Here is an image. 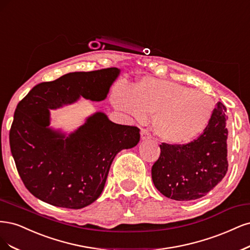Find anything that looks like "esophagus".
I'll return each instance as SVG.
<instances>
[{"label":"esophagus","mask_w":250,"mask_h":250,"mask_svg":"<svg viewBox=\"0 0 250 250\" xmlns=\"http://www.w3.org/2000/svg\"><path fill=\"white\" fill-rule=\"evenodd\" d=\"M151 138V134L146 130V128H142L141 130V139L142 140H148Z\"/></svg>","instance_id":"1"}]
</instances>
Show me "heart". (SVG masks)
I'll list each match as a JSON object with an SVG mask.
<instances>
[{
  "label": "heart",
  "mask_w": 250,
  "mask_h": 250,
  "mask_svg": "<svg viewBox=\"0 0 250 250\" xmlns=\"http://www.w3.org/2000/svg\"><path fill=\"white\" fill-rule=\"evenodd\" d=\"M117 110L143 122L154 116L155 133L171 146H187L210 125L215 104L210 95L178 83L143 79L134 89L116 85L111 93Z\"/></svg>",
  "instance_id": "b5f03b06"
}]
</instances>
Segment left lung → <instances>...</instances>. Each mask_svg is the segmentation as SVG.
Returning <instances> with one entry per match:
<instances>
[{
	"label": "left lung",
	"mask_w": 250,
	"mask_h": 250,
	"mask_svg": "<svg viewBox=\"0 0 250 250\" xmlns=\"http://www.w3.org/2000/svg\"><path fill=\"white\" fill-rule=\"evenodd\" d=\"M227 108L217 103L212 122L197 140L187 146L160 144L161 154L151 167L155 187L168 198L194 200L205 196L228 171Z\"/></svg>",
	"instance_id": "obj_1"
}]
</instances>
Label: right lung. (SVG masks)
I'll list each match as a JSON object with an SVG mask.
<instances>
[{
    "label": "right lung",
    "instance_id": "right-lung-1",
    "mask_svg": "<svg viewBox=\"0 0 250 250\" xmlns=\"http://www.w3.org/2000/svg\"><path fill=\"white\" fill-rule=\"evenodd\" d=\"M118 74L116 67L70 72L36 85L19 103L10 149L23 185L40 200L67 208L89 206L101 195L117 152L139 142V127L112 123L101 112L66 138L47 127L49 109L80 96L106 99Z\"/></svg>",
    "mask_w": 250,
    "mask_h": 250
}]
</instances>
